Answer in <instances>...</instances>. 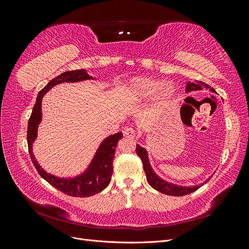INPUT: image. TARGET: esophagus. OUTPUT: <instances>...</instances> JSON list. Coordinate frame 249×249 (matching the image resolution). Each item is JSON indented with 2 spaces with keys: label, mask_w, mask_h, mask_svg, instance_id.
I'll list each match as a JSON object with an SVG mask.
<instances>
[{
  "label": "esophagus",
  "mask_w": 249,
  "mask_h": 249,
  "mask_svg": "<svg viewBox=\"0 0 249 249\" xmlns=\"http://www.w3.org/2000/svg\"><path fill=\"white\" fill-rule=\"evenodd\" d=\"M124 137L126 138H134L135 137V131L132 129V127H127L124 131Z\"/></svg>",
  "instance_id": "1"
}]
</instances>
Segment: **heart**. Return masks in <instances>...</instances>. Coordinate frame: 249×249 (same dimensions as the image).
I'll use <instances>...</instances> for the list:
<instances>
[{
	"label": "heart",
	"instance_id": "heart-1",
	"mask_svg": "<svg viewBox=\"0 0 249 249\" xmlns=\"http://www.w3.org/2000/svg\"><path fill=\"white\" fill-rule=\"evenodd\" d=\"M126 93L132 102H146L156 95L159 102L170 100L176 93V88L170 82L162 83L159 80L146 77L134 78L127 85Z\"/></svg>",
	"mask_w": 249,
	"mask_h": 249
}]
</instances>
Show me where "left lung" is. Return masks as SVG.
Instances as JSON below:
<instances>
[{
	"label": "left lung",
	"instance_id": "obj_1",
	"mask_svg": "<svg viewBox=\"0 0 249 249\" xmlns=\"http://www.w3.org/2000/svg\"><path fill=\"white\" fill-rule=\"evenodd\" d=\"M202 88L209 89L210 91H212V92H216V90L214 88L209 86L208 84H206V83H203L201 81H195L193 83L188 82L187 86H186V92L197 91V90H200ZM136 152L143 163V168H144V172L146 175V179H147L148 184L152 186L154 189H156L157 191H159L163 194L171 195V196H183V195H187V194L196 191L199 187H201L203 184H206L211 178H209L205 183H202L200 185H195V186H180V185L170 183V182H168V180L163 179L161 177L158 176L155 172V170L152 167V165H150L147 150L144 147H142L141 145L137 144Z\"/></svg>",
	"mask_w": 249,
	"mask_h": 249
}]
</instances>
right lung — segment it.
<instances>
[{"instance_id":"obj_1","label":"right lung","mask_w":249,"mask_h":249,"mask_svg":"<svg viewBox=\"0 0 249 249\" xmlns=\"http://www.w3.org/2000/svg\"><path fill=\"white\" fill-rule=\"evenodd\" d=\"M86 80H96V78L89 76L85 70H77L65 71L51 80L37 95L36 103L28 124V147L30 157H31L36 170L38 171L42 178L46 179L49 184L55 187L56 189L74 197L92 196V195L103 191L109 185L113 173V159H114L115 148L117 142L123 138V133L119 132L105 138L101 142L100 146L97 147L92 160L89 163L87 168L79 173V175L70 178H60L51 175V173H48L44 170L33 154V143L37 138L38 126L42 119L41 102L44 94L50 89L58 84H61V83H77Z\"/></svg>"}]
</instances>
